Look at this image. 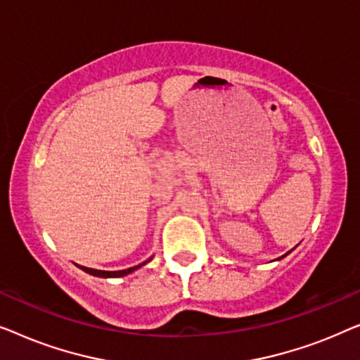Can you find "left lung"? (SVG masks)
<instances>
[{
	"mask_svg": "<svg viewBox=\"0 0 360 360\" xmlns=\"http://www.w3.org/2000/svg\"><path fill=\"white\" fill-rule=\"evenodd\" d=\"M290 252H292V251H288V252H287V255H290ZM287 255H283V256H282V257H285V256H287ZM282 257H279V259H282Z\"/></svg>",
	"mask_w": 360,
	"mask_h": 360,
	"instance_id": "obj_1",
	"label": "left lung"
}]
</instances>
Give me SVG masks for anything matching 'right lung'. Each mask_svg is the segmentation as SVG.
<instances>
[{
  "mask_svg": "<svg viewBox=\"0 0 360 360\" xmlns=\"http://www.w3.org/2000/svg\"><path fill=\"white\" fill-rule=\"evenodd\" d=\"M151 261V257L148 261H145V262H141V264H139V266H134V267H129V269H124V271H98V269H91V267H84V266H78L79 269H83L84 272H88V274H91V276H96V277H104V279H112V277H124V276H127V274H131V272L134 271H136V269H140L141 266H145L146 262H150Z\"/></svg>",
  "mask_w": 360,
  "mask_h": 360,
  "instance_id": "right-lung-1",
  "label": "right lung"
}]
</instances>
